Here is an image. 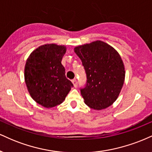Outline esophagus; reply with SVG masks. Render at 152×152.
I'll list each match as a JSON object with an SVG mask.
<instances>
[{
    "mask_svg": "<svg viewBox=\"0 0 152 152\" xmlns=\"http://www.w3.org/2000/svg\"><path fill=\"white\" fill-rule=\"evenodd\" d=\"M72 83H73V85H74L75 87H77V81L76 79H73L72 80Z\"/></svg>",
    "mask_w": 152,
    "mask_h": 152,
    "instance_id": "obj_1",
    "label": "esophagus"
}]
</instances>
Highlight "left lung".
<instances>
[{
    "label": "left lung",
    "mask_w": 152,
    "mask_h": 152,
    "mask_svg": "<svg viewBox=\"0 0 152 152\" xmlns=\"http://www.w3.org/2000/svg\"><path fill=\"white\" fill-rule=\"evenodd\" d=\"M83 62L87 83L80 89L85 103L90 108H107L118 97L125 78L120 55L106 42L97 40L75 48Z\"/></svg>",
    "instance_id": "1"
}]
</instances>
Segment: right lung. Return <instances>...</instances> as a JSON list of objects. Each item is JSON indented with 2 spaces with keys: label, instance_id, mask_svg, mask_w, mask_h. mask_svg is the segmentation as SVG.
I'll use <instances>...</instances> for the list:
<instances>
[{
  "label": "right lung",
  "instance_id": "obj_1",
  "mask_svg": "<svg viewBox=\"0 0 152 152\" xmlns=\"http://www.w3.org/2000/svg\"><path fill=\"white\" fill-rule=\"evenodd\" d=\"M65 53V45L45 44L32 52L26 60L24 76L27 88L31 97L44 107L61 104L73 87L61 63Z\"/></svg>",
  "mask_w": 152,
  "mask_h": 152
}]
</instances>
